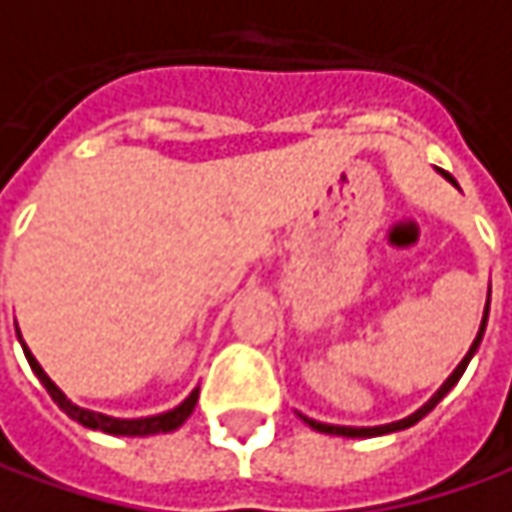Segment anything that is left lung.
Wrapping results in <instances>:
<instances>
[{
	"label": "left lung",
	"instance_id": "left-lung-1",
	"mask_svg": "<svg viewBox=\"0 0 512 512\" xmlns=\"http://www.w3.org/2000/svg\"><path fill=\"white\" fill-rule=\"evenodd\" d=\"M441 174H444V177H447V180H450V183L456 186V180H453V177H450L447 171H441ZM484 326H487V309H484V321H481V329H478L476 341H473V346H470V352L464 355V361H461V364H458V367H456V372H453V375H450V378L444 381V387L438 389V392H435L433 398H430V401H427V404H424L421 410L412 412L410 418H401V421H395V424H384V427H332V424H321V421H312V418H306V415H303V421H306V424H309L312 430H318V433L346 435V438H372V435H387V433H398V430H407V427H412V424H418V421H421V418H424L427 412L433 410L435 404H438V401H441V398H444V395H447L450 389L456 387L458 378L464 375V369H467V364H470V358H473V352H476L478 344H481Z\"/></svg>",
	"mask_w": 512,
	"mask_h": 512
}]
</instances>
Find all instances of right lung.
Wrapping results in <instances>:
<instances>
[{
  "label": "right lung",
  "mask_w": 512,
  "mask_h": 512,
  "mask_svg": "<svg viewBox=\"0 0 512 512\" xmlns=\"http://www.w3.org/2000/svg\"><path fill=\"white\" fill-rule=\"evenodd\" d=\"M19 332V329H16ZM25 349V358H28V364L36 372V378L42 381V387L48 389V395L56 401V407L65 412L68 418H74L79 421L82 427H88V430H102V433L108 435H157V433H171V430H177L186 418H189L191 412H194V404H197V395H200V389H194L189 398L180 404V407H174V410L163 412V415H151V418H134V421H125V418H108V415H100V412H91V410H82L77 404H71L59 387H56L54 381L45 375V369L36 364V358L31 355V349L22 344Z\"/></svg>",
  "instance_id": "1"
}]
</instances>
